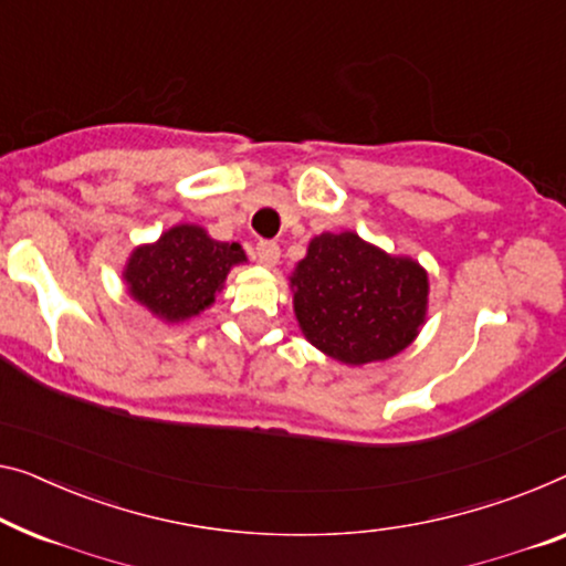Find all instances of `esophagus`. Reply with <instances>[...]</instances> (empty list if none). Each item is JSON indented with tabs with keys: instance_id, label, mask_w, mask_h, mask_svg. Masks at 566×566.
Returning a JSON list of instances; mask_svg holds the SVG:
<instances>
[{
	"instance_id": "1",
	"label": "esophagus",
	"mask_w": 566,
	"mask_h": 566,
	"mask_svg": "<svg viewBox=\"0 0 566 566\" xmlns=\"http://www.w3.org/2000/svg\"><path fill=\"white\" fill-rule=\"evenodd\" d=\"M256 261L266 269L276 266V261H280V247H276L274 241H259L256 243Z\"/></svg>"
}]
</instances>
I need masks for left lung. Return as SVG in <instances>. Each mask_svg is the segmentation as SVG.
I'll return each instance as SVG.
<instances>
[{
    "mask_svg": "<svg viewBox=\"0 0 566 566\" xmlns=\"http://www.w3.org/2000/svg\"><path fill=\"white\" fill-rule=\"evenodd\" d=\"M290 290L302 335L345 366L399 356L427 323V269L356 231L315 235Z\"/></svg>",
    "mask_w": 566,
    "mask_h": 566,
    "instance_id": "left-lung-1",
    "label": "left lung"
}]
</instances>
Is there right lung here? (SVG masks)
Returning a JSON list of instances; mask_svg holds the SVG:
<instances>
[{
	"label": "right lung",
	"instance_id": "add662e5",
	"mask_svg": "<svg viewBox=\"0 0 566 566\" xmlns=\"http://www.w3.org/2000/svg\"><path fill=\"white\" fill-rule=\"evenodd\" d=\"M247 261L239 243L210 239L196 223H177L134 249L122 276L134 302L165 325H180L213 305L231 269Z\"/></svg>",
	"mask_w": 566,
	"mask_h": 566
}]
</instances>
